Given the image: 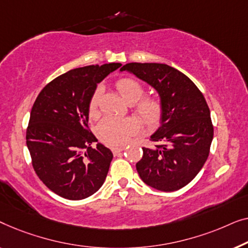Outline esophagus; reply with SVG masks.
<instances>
[{"label":"esophagus","instance_id":"obj_1","mask_svg":"<svg viewBox=\"0 0 248 248\" xmlns=\"http://www.w3.org/2000/svg\"><path fill=\"white\" fill-rule=\"evenodd\" d=\"M111 151H112V153H113L114 155H117V154H119L120 152L124 151V146H120V147H112V149H111Z\"/></svg>","mask_w":248,"mask_h":248}]
</instances>
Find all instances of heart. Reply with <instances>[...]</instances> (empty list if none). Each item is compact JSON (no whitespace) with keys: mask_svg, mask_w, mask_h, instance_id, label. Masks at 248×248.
<instances>
[{"mask_svg":"<svg viewBox=\"0 0 248 248\" xmlns=\"http://www.w3.org/2000/svg\"><path fill=\"white\" fill-rule=\"evenodd\" d=\"M116 86L121 96L128 103L136 102L135 112L138 114L142 123L147 125H155L159 123L164 112L162 101L156 96H147L141 99L145 94V89L138 79L125 76L118 79ZM101 95H102V86H97L90 99L89 110L91 116L96 114ZM139 128H140L139 121L135 118L106 117L97 125V135L106 144L118 146L124 144L130 136L139 130Z\"/></svg>","mask_w":248,"mask_h":248,"instance_id":"heart-1","label":"heart"}]
</instances>
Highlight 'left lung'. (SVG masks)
I'll list each match as a JSON object with an SVG mask.
<instances>
[{
	"label": "left lung",
	"mask_w": 248,
	"mask_h": 248,
	"mask_svg": "<svg viewBox=\"0 0 248 248\" xmlns=\"http://www.w3.org/2000/svg\"><path fill=\"white\" fill-rule=\"evenodd\" d=\"M128 71L157 91L164 112L160 127L142 148L136 164L140 179L156 190L176 191L200 172L210 152L214 125L210 110L197 85L177 69L158 62H129Z\"/></svg>",
	"instance_id": "obj_1"
}]
</instances>
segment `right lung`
Segmentation results:
<instances>
[{
    "mask_svg": "<svg viewBox=\"0 0 248 248\" xmlns=\"http://www.w3.org/2000/svg\"><path fill=\"white\" fill-rule=\"evenodd\" d=\"M120 62L68 71L41 90L31 109L27 146L38 177L68 200H82L102 186L113 158L89 128V104L96 84Z\"/></svg>",
    "mask_w": 248,
    "mask_h": 248,
    "instance_id": "1",
    "label": "right lung"
}]
</instances>
